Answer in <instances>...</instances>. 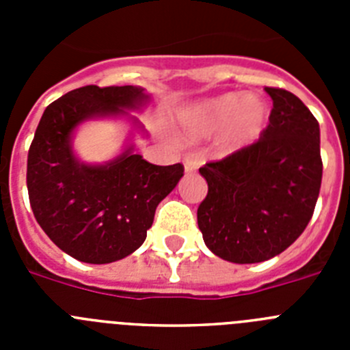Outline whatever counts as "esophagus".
I'll list each match as a JSON object with an SVG mask.
<instances>
[{
	"label": "esophagus",
	"instance_id": "obj_1",
	"mask_svg": "<svg viewBox=\"0 0 350 350\" xmlns=\"http://www.w3.org/2000/svg\"><path fill=\"white\" fill-rule=\"evenodd\" d=\"M198 166H200V161H198V157L187 156V157H185V159H184V170H185V172H187V173L196 172Z\"/></svg>",
	"mask_w": 350,
	"mask_h": 350
}]
</instances>
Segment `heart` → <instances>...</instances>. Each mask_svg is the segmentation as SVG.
<instances>
[{
	"instance_id": "heart-1",
	"label": "heart",
	"mask_w": 350,
	"mask_h": 350,
	"mask_svg": "<svg viewBox=\"0 0 350 350\" xmlns=\"http://www.w3.org/2000/svg\"><path fill=\"white\" fill-rule=\"evenodd\" d=\"M268 105L258 94L228 92L187 108L178 117L185 137L202 140L222 131V147L238 150L259 140L268 124Z\"/></svg>"
}]
</instances>
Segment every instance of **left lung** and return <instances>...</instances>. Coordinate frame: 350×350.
Here are the masks:
<instances>
[{"mask_svg":"<svg viewBox=\"0 0 350 350\" xmlns=\"http://www.w3.org/2000/svg\"><path fill=\"white\" fill-rule=\"evenodd\" d=\"M258 142L200 168L208 193L198 206L206 247L231 262H261L284 252L314 215L323 180L319 122L280 88Z\"/></svg>","mask_w":350,"mask_h":350,"instance_id":"1","label":"left lung"}]
</instances>
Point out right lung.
<instances>
[{
  "label": "right lung",
  "mask_w": 350,
  "mask_h": 350,
  "mask_svg": "<svg viewBox=\"0 0 350 350\" xmlns=\"http://www.w3.org/2000/svg\"><path fill=\"white\" fill-rule=\"evenodd\" d=\"M147 100L142 88L85 85L49 105L27 152V193L35 219L55 245L92 265L138 249L154 213L184 175L180 163L150 165L126 148L103 166L73 156L71 133L94 116H124Z\"/></svg>",
  "instance_id": "add662e5"
}]
</instances>
